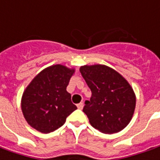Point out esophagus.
<instances>
[{"mask_svg": "<svg viewBox=\"0 0 160 160\" xmlns=\"http://www.w3.org/2000/svg\"><path fill=\"white\" fill-rule=\"evenodd\" d=\"M77 107H78V108H79V109H82V108H83V102L79 103V104L77 105Z\"/></svg>", "mask_w": 160, "mask_h": 160, "instance_id": "1", "label": "esophagus"}]
</instances>
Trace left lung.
<instances>
[{
  "label": "left lung",
  "mask_w": 160,
  "mask_h": 160,
  "mask_svg": "<svg viewBox=\"0 0 160 160\" xmlns=\"http://www.w3.org/2000/svg\"><path fill=\"white\" fill-rule=\"evenodd\" d=\"M80 72L92 91L83 112L90 124L105 134L123 130L130 123L136 108V94L122 75L105 65L80 66Z\"/></svg>",
  "instance_id": "1"
}]
</instances>
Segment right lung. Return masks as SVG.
I'll return each mask as SVG.
<instances>
[{
    "mask_svg": "<svg viewBox=\"0 0 160 160\" xmlns=\"http://www.w3.org/2000/svg\"><path fill=\"white\" fill-rule=\"evenodd\" d=\"M74 72V68L58 64L35 76L21 100L22 111L29 125L42 133H50L61 127L66 117L77 109L66 91Z\"/></svg>",
    "mask_w": 160,
    "mask_h": 160,
    "instance_id": "add662e5",
    "label": "right lung"
}]
</instances>
